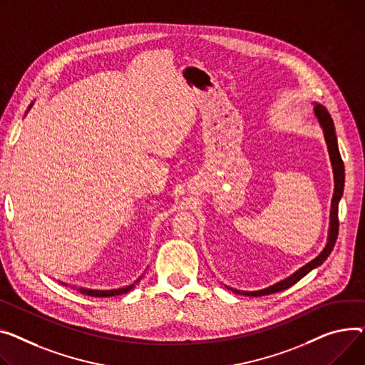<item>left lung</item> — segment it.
Wrapping results in <instances>:
<instances>
[{"mask_svg":"<svg viewBox=\"0 0 365 365\" xmlns=\"http://www.w3.org/2000/svg\"><path fill=\"white\" fill-rule=\"evenodd\" d=\"M314 113H315V115H317L320 125L323 128L324 138H326V142H327V148H329V154H330V161H331V165H333V173H334V193H333V200H331L330 230H329L327 245H326V248L322 251V254L317 258H314L312 261L305 264L302 269L295 272L290 277H287V279H284V280H282V282H279V283H276V284H273L270 287H265L262 290H255V292H244V290L232 289L235 294H242V295H245V297H264V295H270V294L280 292V290H284V289L290 287L292 284H295L297 282H299L305 274H308L312 269H315V267L322 265L324 262V259L330 255V252L334 248L337 233H339V217H337L339 201H341V198H342L344 185H345V167H344V161H342L341 153H339L337 138H336V130H334V123H333V120H331V115L329 114L326 107H323L320 104H315Z\"/></svg>","mask_w":365,"mask_h":365,"instance_id":"8db88e82","label":"left lung"}]
</instances>
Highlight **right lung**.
Wrapping results in <instances>:
<instances>
[{
	"label": "right lung",
	"mask_w": 365,
	"mask_h": 365,
	"mask_svg": "<svg viewBox=\"0 0 365 365\" xmlns=\"http://www.w3.org/2000/svg\"><path fill=\"white\" fill-rule=\"evenodd\" d=\"M139 279L135 282L138 283ZM135 284L126 286V287H121V289H111V290H93V289H83V287H78V290L83 295L88 297H96V298H106V297H115V295H123L126 292H129L130 289H133Z\"/></svg>",
	"instance_id": "right-lung-1"
}]
</instances>
